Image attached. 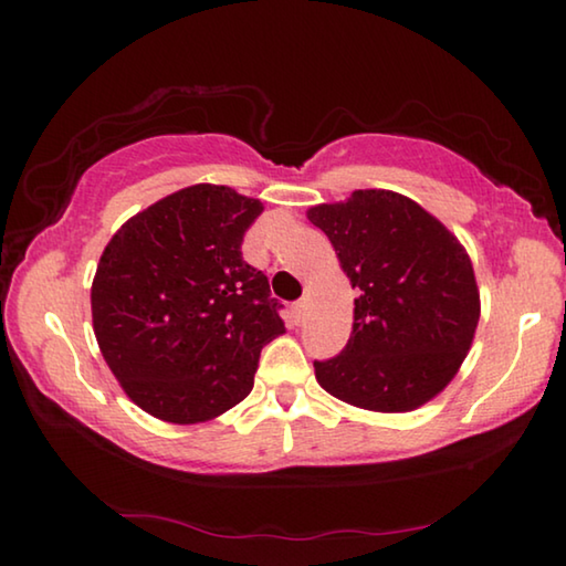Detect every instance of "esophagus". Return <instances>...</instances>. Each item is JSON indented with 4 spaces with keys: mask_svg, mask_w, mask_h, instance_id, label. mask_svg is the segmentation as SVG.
<instances>
[{
    "mask_svg": "<svg viewBox=\"0 0 566 566\" xmlns=\"http://www.w3.org/2000/svg\"><path fill=\"white\" fill-rule=\"evenodd\" d=\"M292 317L296 324L304 322V302H294L292 304Z\"/></svg>",
    "mask_w": 566,
    "mask_h": 566,
    "instance_id": "obj_1",
    "label": "esophagus"
}]
</instances>
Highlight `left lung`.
<instances>
[{"label":"left lung","mask_w":566,"mask_h":566,"mask_svg":"<svg viewBox=\"0 0 566 566\" xmlns=\"http://www.w3.org/2000/svg\"><path fill=\"white\" fill-rule=\"evenodd\" d=\"M337 252L354 300L352 337L314 361L322 389L352 407L411 411L462 367L479 324V286L462 242L399 191L357 189L306 209Z\"/></svg>","instance_id":"left-lung-1"}]
</instances>
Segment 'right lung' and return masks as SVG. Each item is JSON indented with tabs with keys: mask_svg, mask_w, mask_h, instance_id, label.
I'll return each instance as SVG.
<instances>
[{
	"mask_svg": "<svg viewBox=\"0 0 566 566\" xmlns=\"http://www.w3.org/2000/svg\"><path fill=\"white\" fill-rule=\"evenodd\" d=\"M260 199L191 185L127 219L99 256L92 324L134 405L199 424L254 387L266 342L284 334L266 276L242 260Z\"/></svg>",
	"mask_w": 566,
	"mask_h": 566,
	"instance_id": "obj_1",
	"label": "right lung"
}]
</instances>
